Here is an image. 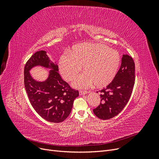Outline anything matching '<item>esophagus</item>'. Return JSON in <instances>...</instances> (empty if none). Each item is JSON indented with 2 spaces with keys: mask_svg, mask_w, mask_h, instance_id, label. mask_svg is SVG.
Returning <instances> with one entry per match:
<instances>
[{
  "mask_svg": "<svg viewBox=\"0 0 159 159\" xmlns=\"http://www.w3.org/2000/svg\"><path fill=\"white\" fill-rule=\"evenodd\" d=\"M90 92V91H80V95H85V94H88Z\"/></svg>",
  "mask_w": 159,
  "mask_h": 159,
  "instance_id": "34e87169",
  "label": "esophagus"
}]
</instances>
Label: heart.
<instances>
[{"mask_svg":"<svg viewBox=\"0 0 159 159\" xmlns=\"http://www.w3.org/2000/svg\"><path fill=\"white\" fill-rule=\"evenodd\" d=\"M121 57L117 51L98 43H83L75 46L71 53L63 54L59 61L62 77L71 81L84 66L85 73L72 83L78 89H87L94 84L102 88L109 84L115 78L119 68Z\"/></svg>","mask_w":159,"mask_h":159,"instance_id":"1","label":"heart"}]
</instances>
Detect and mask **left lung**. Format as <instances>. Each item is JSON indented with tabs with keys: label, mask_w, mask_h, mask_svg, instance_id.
Returning <instances> with one entry per match:
<instances>
[{
	"label": "left lung",
	"mask_w": 159,
	"mask_h": 159,
	"mask_svg": "<svg viewBox=\"0 0 159 159\" xmlns=\"http://www.w3.org/2000/svg\"><path fill=\"white\" fill-rule=\"evenodd\" d=\"M134 84V63L127 54L122 56L121 67L113 80L100 90L101 103L93 110L98 118L103 120L117 115L125 107Z\"/></svg>",
	"instance_id": "left-lung-1"
}]
</instances>
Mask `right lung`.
Wrapping results in <instances>:
<instances>
[{"mask_svg":"<svg viewBox=\"0 0 159 159\" xmlns=\"http://www.w3.org/2000/svg\"><path fill=\"white\" fill-rule=\"evenodd\" d=\"M36 66L50 69L49 77L43 82L34 79L30 70ZM25 87L33 108L46 121L61 123L69 116L78 91L71 89L61 79L58 66L50 60L44 50L34 53L25 67Z\"/></svg>","mask_w":159,"mask_h":159,"instance_id":"obj_1","label":"right lung"}]
</instances>
